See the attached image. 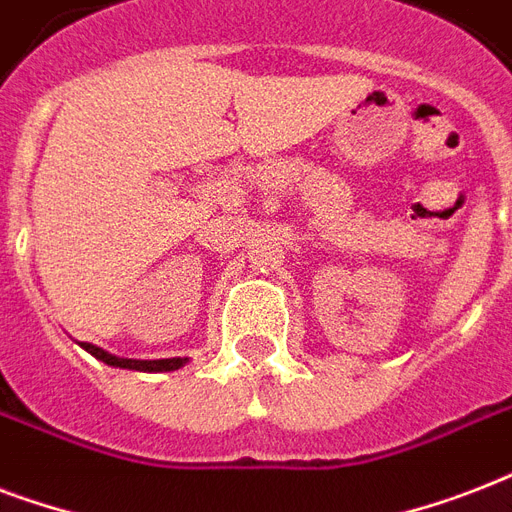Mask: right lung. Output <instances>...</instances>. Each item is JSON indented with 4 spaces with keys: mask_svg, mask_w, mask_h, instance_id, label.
I'll return each mask as SVG.
<instances>
[{
    "mask_svg": "<svg viewBox=\"0 0 512 512\" xmlns=\"http://www.w3.org/2000/svg\"><path fill=\"white\" fill-rule=\"evenodd\" d=\"M82 348L92 353L100 361H106L108 366H119V369H138V372H175L188 361V358H156V361H135V358H116L106 353L103 348H95L90 342H82Z\"/></svg>",
    "mask_w": 512,
    "mask_h": 512,
    "instance_id": "1",
    "label": "right lung"
}]
</instances>
